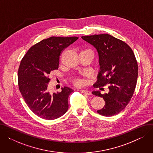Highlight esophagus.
Segmentation results:
<instances>
[{
  "label": "esophagus",
  "instance_id": "obj_1",
  "mask_svg": "<svg viewBox=\"0 0 153 153\" xmlns=\"http://www.w3.org/2000/svg\"><path fill=\"white\" fill-rule=\"evenodd\" d=\"M80 91H81V92H82V93H83V94H84L88 95H92V93H91L90 91H87V90H83V89H81Z\"/></svg>",
  "mask_w": 153,
  "mask_h": 153
}]
</instances>
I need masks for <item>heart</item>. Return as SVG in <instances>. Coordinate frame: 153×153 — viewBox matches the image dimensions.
<instances>
[{"mask_svg": "<svg viewBox=\"0 0 153 153\" xmlns=\"http://www.w3.org/2000/svg\"><path fill=\"white\" fill-rule=\"evenodd\" d=\"M91 51L89 50H84V51ZM82 82H83V81H82V80L81 79L77 78V79H75V84H76V85H82Z\"/></svg>", "mask_w": 153, "mask_h": 153, "instance_id": "1", "label": "heart"}]
</instances>
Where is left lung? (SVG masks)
I'll return each mask as SVG.
<instances>
[{
    "label": "left lung",
    "mask_w": 153,
    "mask_h": 153,
    "mask_svg": "<svg viewBox=\"0 0 153 153\" xmlns=\"http://www.w3.org/2000/svg\"><path fill=\"white\" fill-rule=\"evenodd\" d=\"M92 45L99 55L100 71L95 87L108 85L109 92L92 94L102 97L105 104L97 112L111 117L122 111L130 102L137 82L138 66L131 48L126 43L108 34L81 37Z\"/></svg>",
    "instance_id": "8db88e82"
}]
</instances>
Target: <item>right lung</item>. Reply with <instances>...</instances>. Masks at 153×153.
I'll return each mask as SVG.
<instances>
[{"label": "right lung", "mask_w": 153, "mask_h": 153, "mask_svg": "<svg viewBox=\"0 0 153 153\" xmlns=\"http://www.w3.org/2000/svg\"><path fill=\"white\" fill-rule=\"evenodd\" d=\"M78 37L51 36L30 48L20 62L18 72L19 90L29 108L45 120H55L69 108L68 97L74 91L68 87L51 94L48 90V77L59 68V56L64 48Z\"/></svg>", "instance_id": "1"}]
</instances>
